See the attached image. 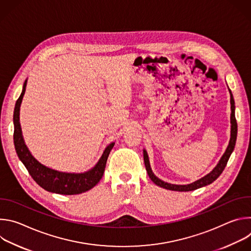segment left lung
Here are the masks:
<instances>
[{"label": "left lung", "mask_w": 251, "mask_h": 251, "mask_svg": "<svg viewBox=\"0 0 251 251\" xmlns=\"http://www.w3.org/2000/svg\"><path fill=\"white\" fill-rule=\"evenodd\" d=\"M229 94H230V139L228 142V146L226 150V152L224 153V155L222 156L221 160L219 161V163L217 164V166L212 169L211 172H209L207 175H205L204 176L199 178V180L188 184V185H175V184H170L167 182H164L161 178H159L152 171L151 169V165H150V161H149V156L147 151L144 149L143 150V156H144V163H145V167H146V171L150 176L151 180L154 182V184H156L157 186L164 188L166 190H170V191H176V192H190V191H194L200 188H202L204 186H207L209 184H211L213 181H216L217 178L221 176V174L223 173V171L225 170L227 161L231 155V153L233 152L234 146H235V142H236V136H237V123L235 120V105H234V99H233V95L230 91V89L228 88Z\"/></svg>", "instance_id": "8db88e82"}]
</instances>
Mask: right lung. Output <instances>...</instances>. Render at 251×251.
I'll list each match as a JSON object with an SVG mask.
<instances>
[{"mask_svg":"<svg viewBox=\"0 0 251 251\" xmlns=\"http://www.w3.org/2000/svg\"><path fill=\"white\" fill-rule=\"evenodd\" d=\"M27 79L25 80L22 93L16 102L14 111V143L19 159L37 184L46 191L59 195H78L85 193L95 187L104 174L106 162L110 151L115 145L112 142L105 148L96 165L83 173L60 172L40 163L26 147L20 123V108L25 92Z\"/></svg>","mask_w":251,"mask_h":251,"instance_id":"1","label":"right lung"}]
</instances>
